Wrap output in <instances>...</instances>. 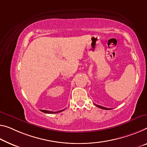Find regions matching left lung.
<instances>
[{
    "label": "left lung",
    "instance_id": "obj_1",
    "mask_svg": "<svg viewBox=\"0 0 147 147\" xmlns=\"http://www.w3.org/2000/svg\"><path fill=\"white\" fill-rule=\"evenodd\" d=\"M97 107L100 108H101V109H103V110H110V108H106V107H102V106H100V105H95Z\"/></svg>",
    "mask_w": 147,
    "mask_h": 147
}]
</instances>
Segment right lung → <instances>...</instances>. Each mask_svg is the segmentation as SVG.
I'll use <instances>...</instances> for the list:
<instances>
[{
    "instance_id": "obj_1",
    "label": "right lung",
    "mask_w": 147,
    "mask_h": 147,
    "mask_svg": "<svg viewBox=\"0 0 147 147\" xmlns=\"http://www.w3.org/2000/svg\"><path fill=\"white\" fill-rule=\"evenodd\" d=\"M65 110V109H64ZM60 110V111H57V112H53V111H49V110H41V111L42 112H45V113H47V114H55V113H58V112H60L63 111V110Z\"/></svg>"
}]
</instances>
